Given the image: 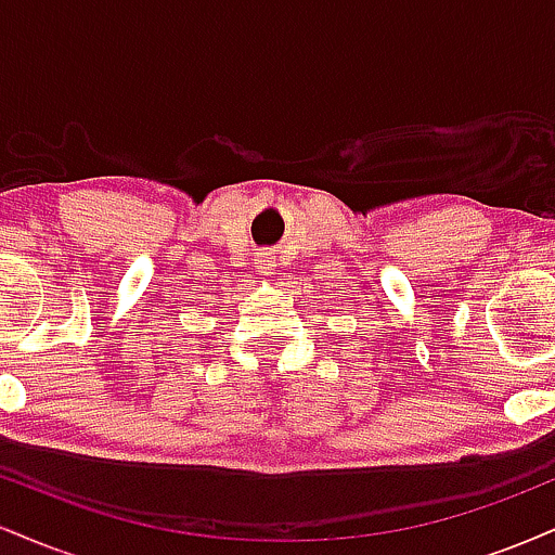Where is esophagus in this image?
Listing matches in <instances>:
<instances>
[{"mask_svg":"<svg viewBox=\"0 0 555 555\" xmlns=\"http://www.w3.org/2000/svg\"><path fill=\"white\" fill-rule=\"evenodd\" d=\"M258 269H260V273H271V269H273V256H269V253H260Z\"/></svg>","mask_w":555,"mask_h":555,"instance_id":"esophagus-1","label":"esophagus"}]
</instances>
